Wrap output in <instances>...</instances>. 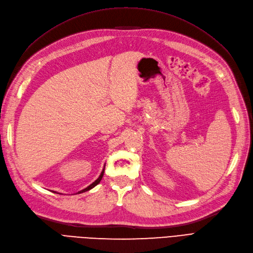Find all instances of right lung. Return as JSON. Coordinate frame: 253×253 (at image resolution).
<instances>
[{
	"label": "right lung",
	"mask_w": 253,
	"mask_h": 253,
	"mask_svg": "<svg viewBox=\"0 0 253 253\" xmlns=\"http://www.w3.org/2000/svg\"><path fill=\"white\" fill-rule=\"evenodd\" d=\"M105 168V167H104ZM104 168H103V170H102V172H101V174H100V176H99V177L93 182V183H90V185L88 186V187H86L85 189H83V190H81V191H79L78 193H83V192H86V191H88V190H90V189H93L95 186H97L99 182H100V180L102 179V177H103V173H104Z\"/></svg>",
	"instance_id": "1"
}]
</instances>
